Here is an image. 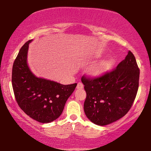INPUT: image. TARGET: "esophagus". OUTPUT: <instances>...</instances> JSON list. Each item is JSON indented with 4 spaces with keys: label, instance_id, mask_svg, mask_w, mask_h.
I'll list each match as a JSON object with an SVG mask.
<instances>
[{
    "label": "esophagus",
    "instance_id": "34e87169",
    "mask_svg": "<svg viewBox=\"0 0 151 151\" xmlns=\"http://www.w3.org/2000/svg\"><path fill=\"white\" fill-rule=\"evenodd\" d=\"M83 84L82 83H77V86H76V89H83Z\"/></svg>",
    "mask_w": 151,
    "mask_h": 151
}]
</instances>
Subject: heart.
<instances>
[{
  "mask_svg": "<svg viewBox=\"0 0 151 151\" xmlns=\"http://www.w3.org/2000/svg\"><path fill=\"white\" fill-rule=\"evenodd\" d=\"M114 64V61L112 59H107L102 60L92 67L90 73L93 76H99L104 74L105 72L111 68Z\"/></svg>",
  "mask_w": 151,
  "mask_h": 151,
  "instance_id": "heart-1",
  "label": "heart"
}]
</instances>
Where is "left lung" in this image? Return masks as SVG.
Wrapping results in <instances>:
<instances>
[{
  "mask_svg": "<svg viewBox=\"0 0 151 151\" xmlns=\"http://www.w3.org/2000/svg\"><path fill=\"white\" fill-rule=\"evenodd\" d=\"M140 69L129 51L112 71L98 77L83 75L86 99L84 111L91 122L104 126L122 118L131 109L139 86Z\"/></svg>",
  "mask_w": 151,
  "mask_h": 151,
  "instance_id": "left-lung-1",
  "label": "left lung"
}]
</instances>
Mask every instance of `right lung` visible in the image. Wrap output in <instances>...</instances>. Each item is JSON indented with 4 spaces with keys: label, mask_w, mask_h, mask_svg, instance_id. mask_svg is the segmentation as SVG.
<instances>
[{
    "label": "right lung",
    "mask_w": 151,
    "mask_h": 151,
    "mask_svg": "<svg viewBox=\"0 0 151 151\" xmlns=\"http://www.w3.org/2000/svg\"><path fill=\"white\" fill-rule=\"evenodd\" d=\"M31 41L28 40L22 47L13 63V92L17 104L27 115L40 123H50L61 115L77 84L62 85L34 75L27 64Z\"/></svg>",
    "instance_id": "right-lung-1"
}]
</instances>
